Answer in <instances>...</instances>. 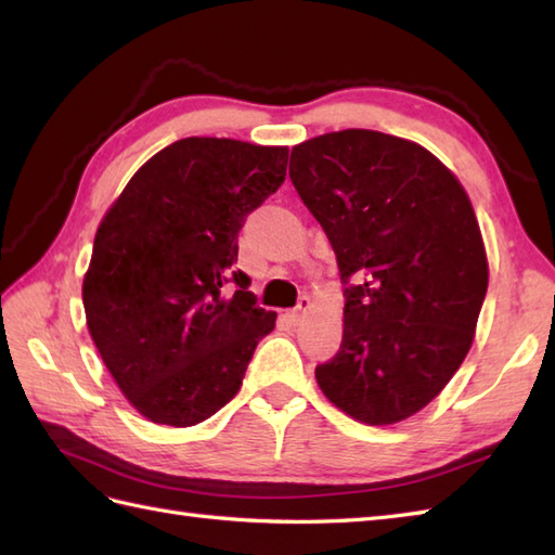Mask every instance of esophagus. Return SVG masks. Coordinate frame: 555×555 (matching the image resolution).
<instances>
[{
  "label": "esophagus",
  "mask_w": 555,
  "mask_h": 555,
  "mask_svg": "<svg viewBox=\"0 0 555 555\" xmlns=\"http://www.w3.org/2000/svg\"><path fill=\"white\" fill-rule=\"evenodd\" d=\"M310 308H312V300H310L308 296H302V298L298 300V308H296V310H291V312L286 314V317H288V322H291V324H298V322L302 320V317L308 314V310H310Z\"/></svg>",
  "instance_id": "1"
}]
</instances>
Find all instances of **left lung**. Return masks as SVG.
Here are the masks:
<instances>
[{
    "label": "left lung",
    "mask_w": 555,
    "mask_h": 555,
    "mask_svg": "<svg viewBox=\"0 0 555 555\" xmlns=\"http://www.w3.org/2000/svg\"><path fill=\"white\" fill-rule=\"evenodd\" d=\"M288 173L346 284L344 340L317 384L358 422L408 420L473 346L489 286L473 203L429 150L364 128L305 140Z\"/></svg>",
    "instance_id": "left-lung-1"
}]
</instances>
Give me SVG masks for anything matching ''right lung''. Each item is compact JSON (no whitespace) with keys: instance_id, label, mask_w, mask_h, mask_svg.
Instances as JSON below:
<instances>
[{"instance_id":"obj_1","label":"right lung","mask_w":555,"mask_h":555,"mask_svg":"<svg viewBox=\"0 0 555 555\" xmlns=\"http://www.w3.org/2000/svg\"><path fill=\"white\" fill-rule=\"evenodd\" d=\"M288 147L183 138L157 152L104 215L82 308L116 386L140 415L193 427L238 393L276 324L238 262L245 217L286 179ZM233 278L242 291L220 296Z\"/></svg>"}]
</instances>
